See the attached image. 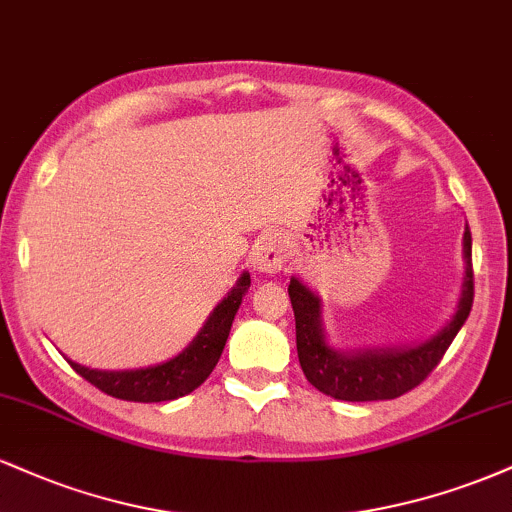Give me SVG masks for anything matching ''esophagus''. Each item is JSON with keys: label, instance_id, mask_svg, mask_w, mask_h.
<instances>
[{"label": "esophagus", "instance_id": "obj_1", "mask_svg": "<svg viewBox=\"0 0 512 512\" xmlns=\"http://www.w3.org/2000/svg\"><path fill=\"white\" fill-rule=\"evenodd\" d=\"M286 257H289V248L281 233H267L252 252V264L260 274H276L286 264Z\"/></svg>", "mask_w": 512, "mask_h": 512}]
</instances>
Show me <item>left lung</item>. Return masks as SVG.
I'll return each instance as SVG.
<instances>
[{
	"label": "left lung",
	"mask_w": 512,
	"mask_h": 512,
	"mask_svg": "<svg viewBox=\"0 0 512 512\" xmlns=\"http://www.w3.org/2000/svg\"><path fill=\"white\" fill-rule=\"evenodd\" d=\"M464 281L455 315L438 334L414 346H392V349L337 351L327 344L322 327V303L301 279L291 276L289 296L296 317V349L298 361L308 383L320 392L344 402H378L395 399L414 390L438 366L452 339L462 330L474 301L472 272V233L464 228Z\"/></svg>",
	"instance_id": "8db88e82"
}]
</instances>
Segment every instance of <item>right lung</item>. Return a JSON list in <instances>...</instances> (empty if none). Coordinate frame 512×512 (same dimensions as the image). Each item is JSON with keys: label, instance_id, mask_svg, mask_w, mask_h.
Returning a JSON list of instances; mask_svg holds the SVG:
<instances>
[{"label": "right lung", "instance_id": "right-lung-1", "mask_svg": "<svg viewBox=\"0 0 512 512\" xmlns=\"http://www.w3.org/2000/svg\"><path fill=\"white\" fill-rule=\"evenodd\" d=\"M250 289V274L243 272L228 296L211 310L202 330L192 339L178 356L166 363L137 370H96L67 358L81 378L96 385L105 395L127 399V402H168L190 395L219 363L228 332H231L233 317H236L243 296Z\"/></svg>", "mask_w": 512, "mask_h": 512}]
</instances>
